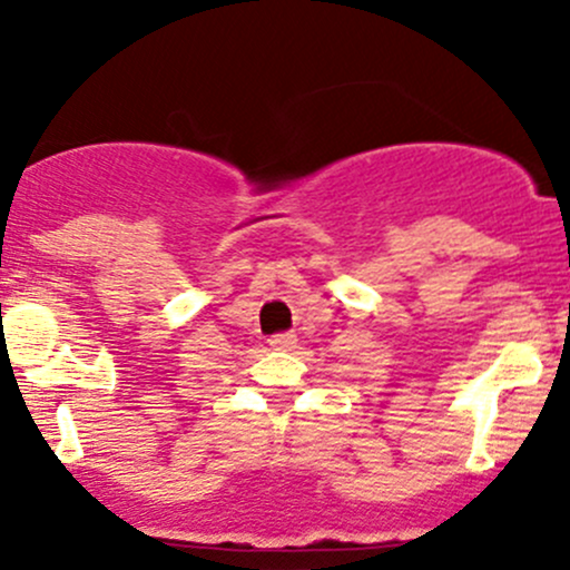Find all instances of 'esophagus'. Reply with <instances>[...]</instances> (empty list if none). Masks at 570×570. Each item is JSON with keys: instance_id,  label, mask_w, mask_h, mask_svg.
Instances as JSON below:
<instances>
[{"instance_id": "1", "label": "esophagus", "mask_w": 570, "mask_h": 570, "mask_svg": "<svg viewBox=\"0 0 570 570\" xmlns=\"http://www.w3.org/2000/svg\"><path fill=\"white\" fill-rule=\"evenodd\" d=\"M267 343H271L273 351H294L297 348V335L294 332H281V335H273Z\"/></svg>"}]
</instances>
